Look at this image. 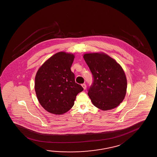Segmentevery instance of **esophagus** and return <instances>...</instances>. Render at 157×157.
<instances>
[{"label":"esophagus","instance_id":"obj_1","mask_svg":"<svg viewBox=\"0 0 157 157\" xmlns=\"http://www.w3.org/2000/svg\"><path fill=\"white\" fill-rule=\"evenodd\" d=\"M82 86L83 89H84V90L86 89V85L85 84H82Z\"/></svg>","mask_w":157,"mask_h":157}]
</instances>
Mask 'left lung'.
Instances as JSON below:
<instances>
[{
	"label": "left lung",
	"mask_w": 157,
	"mask_h": 157,
	"mask_svg": "<svg viewBox=\"0 0 157 157\" xmlns=\"http://www.w3.org/2000/svg\"><path fill=\"white\" fill-rule=\"evenodd\" d=\"M83 58L94 78L88 93L93 104L104 111L118 107L124 100L127 88L121 65L103 52L84 54Z\"/></svg>",
	"instance_id": "1"
}]
</instances>
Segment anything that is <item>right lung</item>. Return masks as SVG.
I'll return each instance as SVG.
<instances>
[{
    "label": "right lung",
    "instance_id": "add662e5",
    "mask_svg": "<svg viewBox=\"0 0 157 157\" xmlns=\"http://www.w3.org/2000/svg\"><path fill=\"white\" fill-rule=\"evenodd\" d=\"M75 56L60 52L47 59L39 68L34 89L39 102L45 110L56 115L67 112L74 105L83 87L75 82L71 71Z\"/></svg>",
    "mask_w": 157,
    "mask_h": 157
}]
</instances>
